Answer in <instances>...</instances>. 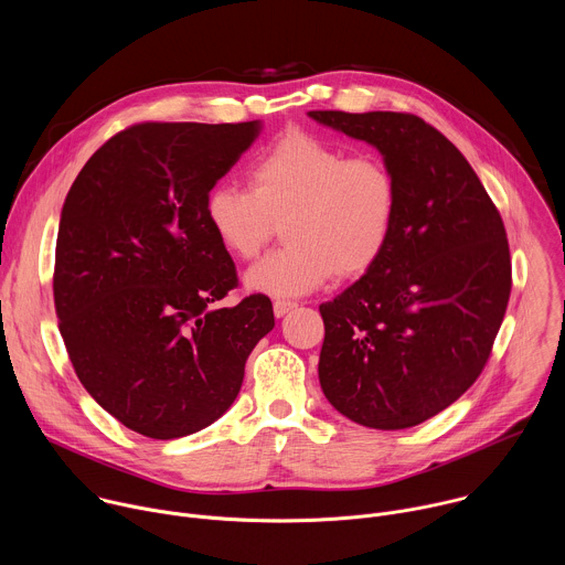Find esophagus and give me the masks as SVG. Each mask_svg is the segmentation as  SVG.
<instances>
[{
    "label": "esophagus",
    "mask_w": 565,
    "mask_h": 565,
    "mask_svg": "<svg viewBox=\"0 0 565 565\" xmlns=\"http://www.w3.org/2000/svg\"><path fill=\"white\" fill-rule=\"evenodd\" d=\"M292 308H297V303H295V301H286V299H277V301L273 303L275 317H284V315H288Z\"/></svg>",
    "instance_id": "esophagus-1"
}]
</instances>
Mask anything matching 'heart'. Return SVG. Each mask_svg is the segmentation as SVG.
Here are the masks:
<instances>
[{
	"mask_svg": "<svg viewBox=\"0 0 565 565\" xmlns=\"http://www.w3.org/2000/svg\"><path fill=\"white\" fill-rule=\"evenodd\" d=\"M248 179L250 188L213 185L204 215L222 248L244 262L281 222L286 244L246 273L255 292L299 297L332 275L359 277L391 246L399 185L380 157H348L321 137L290 132L250 163Z\"/></svg>",
	"mask_w": 565,
	"mask_h": 565,
	"instance_id": "1",
	"label": "heart"
}]
</instances>
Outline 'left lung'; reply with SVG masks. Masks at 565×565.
Wrapping results in <instances>:
<instances>
[{
  "instance_id": "left-lung-1",
  "label": "left lung",
  "mask_w": 565,
  "mask_h": 565,
  "mask_svg": "<svg viewBox=\"0 0 565 565\" xmlns=\"http://www.w3.org/2000/svg\"><path fill=\"white\" fill-rule=\"evenodd\" d=\"M308 115L377 148L399 185L384 257L319 306L321 391L354 424L413 428L455 404L490 356L512 288L501 215L457 146L422 117Z\"/></svg>"
}]
</instances>
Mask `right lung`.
I'll return each instance as SVG.
<instances>
[{"instance_id":"right-lung-1","label":"right lung","mask_w":565,"mask_h":565,"mask_svg":"<svg viewBox=\"0 0 565 565\" xmlns=\"http://www.w3.org/2000/svg\"><path fill=\"white\" fill-rule=\"evenodd\" d=\"M259 121H143L110 137L66 195L53 295L88 395L126 428L177 439L217 422L275 326L266 295L217 308L237 288L209 228L211 188Z\"/></svg>"}]
</instances>
